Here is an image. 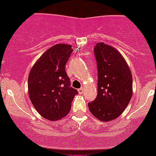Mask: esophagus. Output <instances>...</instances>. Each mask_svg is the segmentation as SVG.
<instances>
[{
    "label": "esophagus",
    "mask_w": 156,
    "mask_h": 156,
    "mask_svg": "<svg viewBox=\"0 0 156 156\" xmlns=\"http://www.w3.org/2000/svg\"><path fill=\"white\" fill-rule=\"evenodd\" d=\"M78 93L80 94H83V88H80V89L78 90Z\"/></svg>",
    "instance_id": "1"
}]
</instances>
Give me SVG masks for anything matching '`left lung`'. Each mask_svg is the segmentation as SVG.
I'll return each instance as SVG.
<instances>
[{"label": "left lung", "instance_id": "obj_1", "mask_svg": "<svg viewBox=\"0 0 156 156\" xmlns=\"http://www.w3.org/2000/svg\"><path fill=\"white\" fill-rule=\"evenodd\" d=\"M98 64V95L88 104L90 111L102 121L119 117L132 97V76L116 48L98 42L94 47Z\"/></svg>", "mask_w": 156, "mask_h": 156}]
</instances>
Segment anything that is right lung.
<instances>
[{"label":"right lung","instance_id":"obj_1","mask_svg":"<svg viewBox=\"0 0 156 156\" xmlns=\"http://www.w3.org/2000/svg\"><path fill=\"white\" fill-rule=\"evenodd\" d=\"M72 46L57 44L45 51L31 69L28 80L29 98L41 116L57 121L67 115L78 91L70 87L65 70Z\"/></svg>","mask_w":156,"mask_h":156}]
</instances>
